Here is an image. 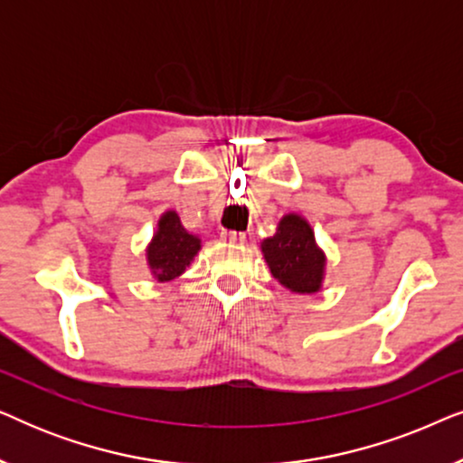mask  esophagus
<instances>
[{
  "label": "esophagus",
  "mask_w": 463,
  "mask_h": 463,
  "mask_svg": "<svg viewBox=\"0 0 463 463\" xmlns=\"http://www.w3.org/2000/svg\"><path fill=\"white\" fill-rule=\"evenodd\" d=\"M221 238H223L225 242H233V244H242L246 240L242 232H223V233H221Z\"/></svg>",
  "instance_id": "esophagus-1"
}]
</instances>
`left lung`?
I'll list each match as a JSON object with an SVG mask.
<instances>
[{"instance_id": "8db88e82", "label": "left lung", "mask_w": 463, "mask_h": 463, "mask_svg": "<svg viewBox=\"0 0 463 463\" xmlns=\"http://www.w3.org/2000/svg\"><path fill=\"white\" fill-rule=\"evenodd\" d=\"M261 252L271 276L290 293L314 295L325 287L326 255L299 213H287L278 221L274 236L261 242Z\"/></svg>"}]
</instances>
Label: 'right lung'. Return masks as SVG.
Masks as SVG:
<instances>
[{
    "label": "right lung",
    "mask_w": 463,
    "mask_h": 463,
    "mask_svg": "<svg viewBox=\"0 0 463 463\" xmlns=\"http://www.w3.org/2000/svg\"><path fill=\"white\" fill-rule=\"evenodd\" d=\"M202 249L198 233H189L176 211H164L157 219L156 232L145 249V261L157 282H168L185 274Z\"/></svg>",
    "instance_id": "right-lung-1"
}]
</instances>
